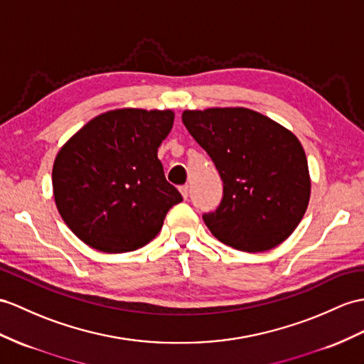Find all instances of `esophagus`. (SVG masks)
<instances>
[{"instance_id":"obj_1","label":"esophagus","mask_w":364,"mask_h":364,"mask_svg":"<svg viewBox=\"0 0 364 364\" xmlns=\"http://www.w3.org/2000/svg\"><path fill=\"white\" fill-rule=\"evenodd\" d=\"M179 191H181V194H182V198L183 199H188V185H182V187H179Z\"/></svg>"}]
</instances>
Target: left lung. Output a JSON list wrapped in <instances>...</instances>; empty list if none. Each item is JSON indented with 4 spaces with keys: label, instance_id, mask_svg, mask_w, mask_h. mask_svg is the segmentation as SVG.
<instances>
[{
    "label": "left lung",
    "instance_id": "left-lung-1",
    "mask_svg": "<svg viewBox=\"0 0 364 364\" xmlns=\"http://www.w3.org/2000/svg\"><path fill=\"white\" fill-rule=\"evenodd\" d=\"M182 122L224 183L202 219L213 236L241 252H265L294 233L309 198L307 159L289 129L247 108L185 111Z\"/></svg>",
    "mask_w": 364,
    "mask_h": 364
}]
</instances>
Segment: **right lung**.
I'll return each mask as SVG.
<instances>
[{
    "label": "right lung",
    "instance_id": "obj_1",
    "mask_svg": "<svg viewBox=\"0 0 364 364\" xmlns=\"http://www.w3.org/2000/svg\"><path fill=\"white\" fill-rule=\"evenodd\" d=\"M173 120L171 111H108L60 149L52 170L55 203L85 244L132 252L161 232L168 210L182 200L157 159Z\"/></svg>",
    "mask_w": 364,
    "mask_h": 364
}]
</instances>
